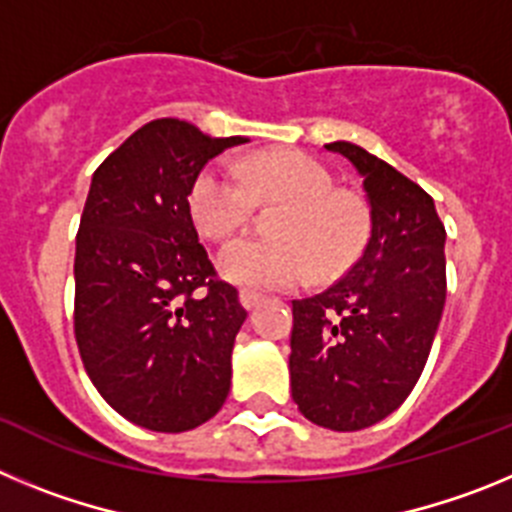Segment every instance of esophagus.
Segmentation results:
<instances>
[{
  "label": "esophagus",
  "instance_id": "esophagus-1",
  "mask_svg": "<svg viewBox=\"0 0 512 512\" xmlns=\"http://www.w3.org/2000/svg\"><path fill=\"white\" fill-rule=\"evenodd\" d=\"M261 302V295H256V292H248V289H243L241 292V305L246 307V310H253V307L259 305Z\"/></svg>",
  "mask_w": 512,
  "mask_h": 512
}]
</instances>
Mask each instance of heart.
Here are the masks:
<instances>
[{
	"mask_svg": "<svg viewBox=\"0 0 512 512\" xmlns=\"http://www.w3.org/2000/svg\"><path fill=\"white\" fill-rule=\"evenodd\" d=\"M264 202H289L279 212V238L246 235L228 243L217 269L248 289H292L318 279H336L359 261L372 212L364 197L336 187V176L318 158L300 151H266L243 166L215 161L194 179L189 207L207 238H228L251 220Z\"/></svg>",
	"mask_w": 512,
	"mask_h": 512,
	"instance_id": "obj_1",
	"label": "heart"
}]
</instances>
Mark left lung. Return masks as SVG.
Here are the masks:
<instances>
[{
    "mask_svg": "<svg viewBox=\"0 0 512 512\" xmlns=\"http://www.w3.org/2000/svg\"><path fill=\"white\" fill-rule=\"evenodd\" d=\"M364 176L372 235L343 279L292 302L289 382L300 413L361 431L400 408L420 379L446 302V230L431 194L361 146L336 140Z\"/></svg>",
    "mask_w": 512,
    "mask_h": 512,
    "instance_id": "1",
    "label": "left lung"
}]
</instances>
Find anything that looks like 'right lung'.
Masks as SVG:
<instances>
[{"label": "right lung", "mask_w": 512, "mask_h": 512, "mask_svg": "<svg viewBox=\"0 0 512 512\" xmlns=\"http://www.w3.org/2000/svg\"><path fill=\"white\" fill-rule=\"evenodd\" d=\"M241 143L161 117L92 176L76 233V343L107 405L148 431H192L230 392L246 310L207 259L189 192L210 158Z\"/></svg>", "instance_id": "1"}]
</instances>
